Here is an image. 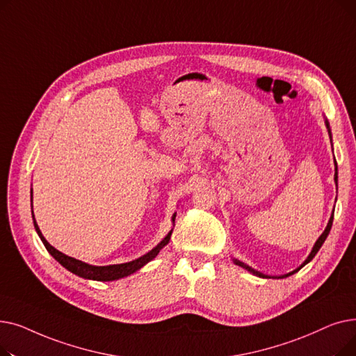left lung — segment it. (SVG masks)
I'll return each mask as SVG.
<instances>
[{
	"mask_svg": "<svg viewBox=\"0 0 356 356\" xmlns=\"http://www.w3.org/2000/svg\"><path fill=\"white\" fill-rule=\"evenodd\" d=\"M326 127H327V131H329V134H330V128H329V122L326 121ZM334 165H336V172H334V181H336V188H338V164H336V160H334ZM332 223H333V213H332V216H330V219H329V222H327V227H326V229H325V232L319 236V239L316 241V244H314V247H313V250H312V252H310V255L307 257V259L305 261V263L298 267V268H296L294 271H291L290 274H286V275H283V277H280V278H284V277H289V275H291V274H294V273H297L298 270L300 268H303L309 261H312L313 258H314V255L317 254V251L321 250V247L323 245V242H325V239L327 238V235H329V232H330V228H332ZM234 263L236 264V266H239V267H242V268H245V270H248L250 273H252L254 275H258V277H263V278H270L268 275H264L263 273H259V271H255L254 268H251V267H248L247 264H244V263H241V261H238V259H234Z\"/></svg>",
	"mask_w": 356,
	"mask_h": 356,
	"instance_id": "8db88e82",
	"label": "left lung"
}]
</instances>
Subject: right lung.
Instances as JSON below:
<instances>
[{"label":"right lung","instance_id":"obj_1","mask_svg":"<svg viewBox=\"0 0 356 356\" xmlns=\"http://www.w3.org/2000/svg\"><path fill=\"white\" fill-rule=\"evenodd\" d=\"M31 197H33V191H31ZM33 208V207H31ZM34 218V215H33ZM176 215H173V220H175ZM34 220V228L37 231V234H39L40 239L43 241V244L46 247V250L53 255V258L56 261H59V263L66 268L69 270L70 273L76 274L79 277H83V278H88V280H97V282H112V280H118V278H122V277H127L129 274L136 273L137 270H140L143 266H145L148 261H152L154 257H157V254L160 252V250L168 244V241H170V236H172V232L173 229L167 234V236L160 242V244L153 248L149 252H147L145 255L134 259V261H129V263H125V264H114V266H105V267H97V266H89L86 263H82V261L79 259H74L72 257H67L65 255L63 252L58 251L56 248H53L49 242L44 239V236L42 235L39 227H37L35 223V219Z\"/></svg>","mask_w":356,"mask_h":356}]
</instances>
